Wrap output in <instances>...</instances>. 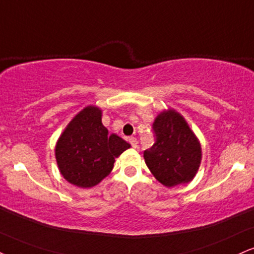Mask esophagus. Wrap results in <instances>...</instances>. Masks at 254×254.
Instances as JSON below:
<instances>
[{
    "mask_svg": "<svg viewBox=\"0 0 254 254\" xmlns=\"http://www.w3.org/2000/svg\"><path fill=\"white\" fill-rule=\"evenodd\" d=\"M129 142H130V144L133 146V148H136L137 144H138V140H137L136 137H130Z\"/></svg>",
    "mask_w": 254,
    "mask_h": 254,
    "instance_id": "34e87169",
    "label": "esophagus"
}]
</instances>
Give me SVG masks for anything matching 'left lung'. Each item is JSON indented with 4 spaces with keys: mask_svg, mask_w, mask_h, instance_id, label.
I'll return each instance as SVG.
<instances>
[{
    "mask_svg": "<svg viewBox=\"0 0 254 254\" xmlns=\"http://www.w3.org/2000/svg\"><path fill=\"white\" fill-rule=\"evenodd\" d=\"M155 143L144 151L152 175L166 187L193 180L201 162V145L180 114L174 110L157 116L152 124Z\"/></svg>",
    "mask_w": 254,
    "mask_h": 254,
    "instance_id": "left-lung-1",
    "label": "left lung"
}]
</instances>
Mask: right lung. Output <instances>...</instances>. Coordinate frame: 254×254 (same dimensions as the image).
I'll list each match as a JSON object with an SVG mask.
<instances>
[{
	"instance_id": "right-lung-1",
	"label": "right lung",
	"mask_w": 254,
	"mask_h": 254,
	"mask_svg": "<svg viewBox=\"0 0 254 254\" xmlns=\"http://www.w3.org/2000/svg\"><path fill=\"white\" fill-rule=\"evenodd\" d=\"M130 148L102 123V111L87 106L72 119L56 146L59 170L72 185L90 188L99 183L114 168L115 158Z\"/></svg>"
}]
</instances>
